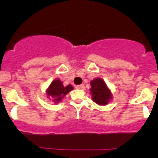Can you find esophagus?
<instances>
[{
	"label": "esophagus",
	"mask_w": 158,
	"mask_h": 158,
	"mask_svg": "<svg viewBox=\"0 0 158 158\" xmlns=\"http://www.w3.org/2000/svg\"><path fill=\"white\" fill-rule=\"evenodd\" d=\"M76 88L77 89H84V88H85V85H84L83 84H82V85H76Z\"/></svg>",
	"instance_id": "1"
}]
</instances>
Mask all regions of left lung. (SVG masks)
Listing matches in <instances>:
<instances>
[{
	"label": "left lung",
	"instance_id": "left-lung-1",
	"mask_svg": "<svg viewBox=\"0 0 158 158\" xmlns=\"http://www.w3.org/2000/svg\"><path fill=\"white\" fill-rule=\"evenodd\" d=\"M90 84L92 86L90 91L92 100L101 106L108 104L111 98V93L104 81L100 78H97L92 80Z\"/></svg>",
	"mask_w": 158,
	"mask_h": 158
}]
</instances>
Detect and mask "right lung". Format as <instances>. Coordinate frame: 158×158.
Returning <instances> with one entry per match:
<instances>
[{
    "label": "right lung",
    "mask_w": 158,
    "mask_h": 158,
    "mask_svg": "<svg viewBox=\"0 0 158 158\" xmlns=\"http://www.w3.org/2000/svg\"><path fill=\"white\" fill-rule=\"evenodd\" d=\"M73 87L71 85L67 86H63V83L59 79L52 81L49 87L47 89V93L48 96L53 98V101L55 102H59L61 101L62 98L67 93H69L71 90H73Z\"/></svg>",
    "instance_id": "1"
}]
</instances>
